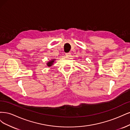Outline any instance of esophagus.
I'll list each match as a JSON object with an SVG mask.
<instances>
[{"instance_id":"esophagus-1","label":"esophagus","mask_w":130,"mask_h":130,"mask_svg":"<svg viewBox=\"0 0 130 130\" xmlns=\"http://www.w3.org/2000/svg\"><path fill=\"white\" fill-rule=\"evenodd\" d=\"M65 55L68 57H70L71 56V53H66Z\"/></svg>"}]
</instances>
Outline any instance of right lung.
Instances as JSON below:
<instances>
[{
  "instance_id": "1",
  "label": "right lung",
  "mask_w": 130,
  "mask_h": 130,
  "mask_svg": "<svg viewBox=\"0 0 130 130\" xmlns=\"http://www.w3.org/2000/svg\"><path fill=\"white\" fill-rule=\"evenodd\" d=\"M56 60L55 59H52L51 60H50L49 61H48V62H47V66H48V67L51 66L53 64L54 61V60Z\"/></svg>"
}]
</instances>
